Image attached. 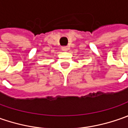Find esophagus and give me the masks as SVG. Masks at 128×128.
I'll list each match as a JSON object with an SVG mask.
<instances>
[{
	"mask_svg": "<svg viewBox=\"0 0 128 128\" xmlns=\"http://www.w3.org/2000/svg\"><path fill=\"white\" fill-rule=\"evenodd\" d=\"M62 50L63 51H68V48L67 46L62 47Z\"/></svg>",
	"mask_w": 128,
	"mask_h": 128,
	"instance_id": "34e87169",
	"label": "esophagus"
}]
</instances>
